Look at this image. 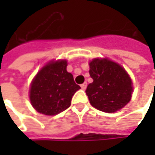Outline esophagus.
<instances>
[{"mask_svg":"<svg viewBox=\"0 0 155 155\" xmlns=\"http://www.w3.org/2000/svg\"><path fill=\"white\" fill-rule=\"evenodd\" d=\"M81 88L82 90H85V89L87 88V82H83V83L81 85Z\"/></svg>","mask_w":155,"mask_h":155,"instance_id":"34e87169","label":"esophagus"}]
</instances>
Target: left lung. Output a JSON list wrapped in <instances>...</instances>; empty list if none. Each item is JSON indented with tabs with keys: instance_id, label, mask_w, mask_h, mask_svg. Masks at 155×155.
Wrapping results in <instances>:
<instances>
[{
	"instance_id": "1",
	"label": "left lung",
	"mask_w": 155,
	"mask_h": 155,
	"mask_svg": "<svg viewBox=\"0 0 155 155\" xmlns=\"http://www.w3.org/2000/svg\"><path fill=\"white\" fill-rule=\"evenodd\" d=\"M89 64L93 81L88 85L86 94L91 106L107 113L125 107L133 92L132 80L127 71L107 58H95Z\"/></svg>"
}]
</instances>
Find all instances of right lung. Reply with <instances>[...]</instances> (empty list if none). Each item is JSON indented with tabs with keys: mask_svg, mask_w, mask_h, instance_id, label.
<instances>
[{
	"mask_svg": "<svg viewBox=\"0 0 155 155\" xmlns=\"http://www.w3.org/2000/svg\"><path fill=\"white\" fill-rule=\"evenodd\" d=\"M66 67V60L51 61L33 79L29 99L38 112L54 116L70 107L73 96L81 87Z\"/></svg>",
	"mask_w": 155,
	"mask_h": 155,
	"instance_id": "add662e5",
	"label": "right lung"
}]
</instances>
